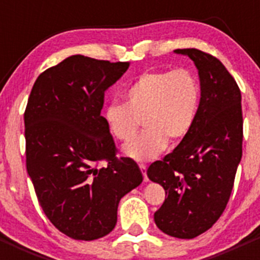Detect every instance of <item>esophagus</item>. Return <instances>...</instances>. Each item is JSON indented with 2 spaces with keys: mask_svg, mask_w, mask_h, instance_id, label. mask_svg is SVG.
Segmentation results:
<instances>
[{
  "mask_svg": "<svg viewBox=\"0 0 260 260\" xmlns=\"http://www.w3.org/2000/svg\"><path fill=\"white\" fill-rule=\"evenodd\" d=\"M139 169H141L142 174H143V178H144V182H148V177H147V167L144 164H139Z\"/></svg>",
  "mask_w": 260,
  "mask_h": 260,
  "instance_id": "obj_1",
  "label": "esophagus"
}]
</instances>
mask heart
Returning <instances> with one entry per match:
<instances>
[{
  "label": "heart",
  "instance_id": "heart-1",
  "mask_svg": "<svg viewBox=\"0 0 260 260\" xmlns=\"http://www.w3.org/2000/svg\"><path fill=\"white\" fill-rule=\"evenodd\" d=\"M125 104L110 103L104 119L112 137L130 142L141 121L144 133L123 148L135 161H150L191 132L201 105V86L189 69L146 71L123 92Z\"/></svg>",
  "mask_w": 260,
  "mask_h": 260
}]
</instances>
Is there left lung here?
I'll use <instances>...</instances> for the list:
<instances>
[{"label": "left lung", "instance_id": "left-lung-1", "mask_svg": "<svg viewBox=\"0 0 260 260\" xmlns=\"http://www.w3.org/2000/svg\"><path fill=\"white\" fill-rule=\"evenodd\" d=\"M189 56L201 79V105L191 132L147 176L164 187V203L155 212L157 228L182 240L198 237L224 212L242 157L241 91L216 57L195 48L176 49Z\"/></svg>", "mask_w": 260, "mask_h": 260}]
</instances>
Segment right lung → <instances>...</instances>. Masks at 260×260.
Segmentation results:
<instances>
[{
    "label": "right lung",
    "instance_id": "add662e5",
    "mask_svg": "<svg viewBox=\"0 0 260 260\" xmlns=\"http://www.w3.org/2000/svg\"><path fill=\"white\" fill-rule=\"evenodd\" d=\"M128 65L75 54L41 73L29 93L27 172L48 219L73 240L113 231L121 198L143 181L134 160L116 156L102 116L105 91Z\"/></svg>",
    "mask_w": 260,
    "mask_h": 260
}]
</instances>
